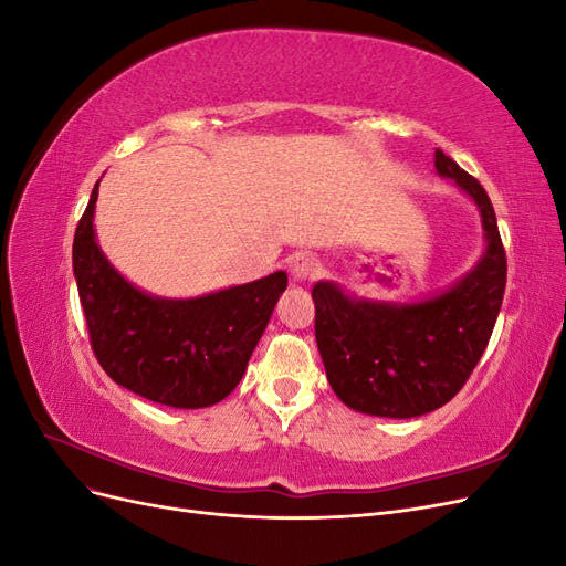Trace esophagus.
<instances>
[{"instance_id":"esophagus-1","label":"esophagus","mask_w":566,"mask_h":566,"mask_svg":"<svg viewBox=\"0 0 566 566\" xmlns=\"http://www.w3.org/2000/svg\"><path fill=\"white\" fill-rule=\"evenodd\" d=\"M318 273H321V262L316 254L300 250L290 256V276H293L295 281H300V283L312 281L318 276Z\"/></svg>"}]
</instances>
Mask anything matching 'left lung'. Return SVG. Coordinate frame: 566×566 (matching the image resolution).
<instances>
[{"label":"left lung","instance_id":"left-lung-1","mask_svg":"<svg viewBox=\"0 0 566 566\" xmlns=\"http://www.w3.org/2000/svg\"><path fill=\"white\" fill-rule=\"evenodd\" d=\"M482 212L486 250L447 293L413 304L349 297L331 281L312 290L316 345L333 391L358 413L418 418L449 403L482 358L499 318L507 260L484 186L447 153H434Z\"/></svg>","mask_w":566,"mask_h":566}]
</instances>
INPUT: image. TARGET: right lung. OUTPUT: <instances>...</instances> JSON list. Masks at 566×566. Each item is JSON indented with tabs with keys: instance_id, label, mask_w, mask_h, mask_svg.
<instances>
[{
	"instance_id": "obj_1",
	"label": "right lung",
	"mask_w": 566,
	"mask_h": 566,
	"mask_svg": "<svg viewBox=\"0 0 566 566\" xmlns=\"http://www.w3.org/2000/svg\"><path fill=\"white\" fill-rule=\"evenodd\" d=\"M98 184L75 229L73 271L90 342L111 380L172 408L219 403L241 382L287 285L285 271L193 300L142 293L94 235Z\"/></svg>"
}]
</instances>
